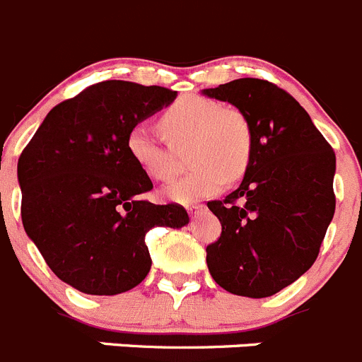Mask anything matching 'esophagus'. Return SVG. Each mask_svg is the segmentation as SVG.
Listing matches in <instances>:
<instances>
[{"mask_svg":"<svg viewBox=\"0 0 362 362\" xmlns=\"http://www.w3.org/2000/svg\"><path fill=\"white\" fill-rule=\"evenodd\" d=\"M204 209H205V205H191L187 211H189V214H197V212L204 211Z\"/></svg>","mask_w":362,"mask_h":362,"instance_id":"obj_1","label":"esophagus"}]
</instances>
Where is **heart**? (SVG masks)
Instances as JSON below:
<instances>
[{"instance_id":"1","label":"heart","mask_w":362,"mask_h":362,"mask_svg":"<svg viewBox=\"0 0 362 362\" xmlns=\"http://www.w3.org/2000/svg\"><path fill=\"white\" fill-rule=\"evenodd\" d=\"M158 128L168 144L143 124L128 130L124 150L148 178L170 180L178 170V153L189 148V164L194 165L185 177L164 189L165 198L177 204H192L216 194L230 180L241 177L252 158L253 130L245 112L223 107L207 98H184L171 105L158 119Z\"/></svg>"}]
</instances>
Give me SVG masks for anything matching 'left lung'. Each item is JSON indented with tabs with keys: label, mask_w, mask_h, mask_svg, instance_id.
Returning a JSON list of instances; mask_svg holds the SVG:
<instances>
[{
	"label": "left lung",
	"mask_w": 362,
	"mask_h": 362,
	"mask_svg": "<svg viewBox=\"0 0 362 362\" xmlns=\"http://www.w3.org/2000/svg\"><path fill=\"white\" fill-rule=\"evenodd\" d=\"M202 93L243 110L253 130L241 185L207 204L221 223L207 246L209 272L232 295L272 296L318 257L336 211V153L302 105L268 80L239 78Z\"/></svg>",
	"instance_id": "1"
}]
</instances>
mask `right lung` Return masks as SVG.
<instances>
[{"instance_id": "obj_1", "label": "right lung", "mask_w": 362, "mask_h": 362, "mask_svg": "<svg viewBox=\"0 0 362 362\" xmlns=\"http://www.w3.org/2000/svg\"><path fill=\"white\" fill-rule=\"evenodd\" d=\"M177 90L124 80L94 83L53 107L18 162L21 218L52 272L86 295H119L151 268L148 230L189 223L178 204L143 200L153 184L130 160L132 127Z\"/></svg>"}]
</instances>
